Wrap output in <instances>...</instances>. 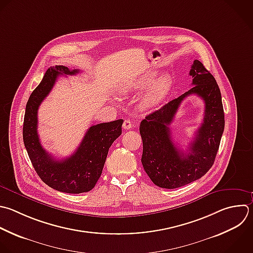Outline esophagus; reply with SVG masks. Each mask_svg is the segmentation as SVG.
<instances>
[{
  "instance_id": "34e87169",
  "label": "esophagus",
  "mask_w": 253,
  "mask_h": 253,
  "mask_svg": "<svg viewBox=\"0 0 253 253\" xmlns=\"http://www.w3.org/2000/svg\"><path fill=\"white\" fill-rule=\"evenodd\" d=\"M131 126H132V125H131V122L129 121V120H125L124 121V124H123V127H124V129H130L131 128Z\"/></svg>"
}]
</instances>
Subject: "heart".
I'll list each match as a JSON object with an SVG mask.
<instances>
[{"label":"heart","instance_id":"b5f03b06","mask_svg":"<svg viewBox=\"0 0 253 253\" xmlns=\"http://www.w3.org/2000/svg\"><path fill=\"white\" fill-rule=\"evenodd\" d=\"M156 78L155 72L145 73L135 79L123 83L119 88V93L127 95L132 92L140 91L147 88ZM173 88V80L170 75H163L158 78L147 93L142 97L139 107L142 111H149L160 105L170 94Z\"/></svg>","mask_w":253,"mask_h":253}]
</instances>
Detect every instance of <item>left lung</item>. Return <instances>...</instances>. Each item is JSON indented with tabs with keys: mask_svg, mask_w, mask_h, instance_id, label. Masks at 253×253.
<instances>
[{
	"mask_svg": "<svg viewBox=\"0 0 253 253\" xmlns=\"http://www.w3.org/2000/svg\"><path fill=\"white\" fill-rule=\"evenodd\" d=\"M190 75L193 87L140 123L142 166L151 181L160 188L175 189L203 177L212 166L224 128V114L219 88L202 62L195 60ZM199 95L205 103L204 120L189 152L175 145L169 126L181 101L190 94Z\"/></svg>",
	"mask_w": 253,
	"mask_h": 253,
	"instance_id": "obj_1",
	"label": "left lung"
}]
</instances>
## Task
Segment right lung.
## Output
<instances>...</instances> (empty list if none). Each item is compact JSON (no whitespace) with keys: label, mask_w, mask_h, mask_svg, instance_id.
<instances>
[{"label":"right lung","mask_w":253,"mask_h":253,"mask_svg":"<svg viewBox=\"0 0 253 253\" xmlns=\"http://www.w3.org/2000/svg\"><path fill=\"white\" fill-rule=\"evenodd\" d=\"M78 69L69 70L56 65L46 70L42 82L27 103L23 137L30 159L41 179L52 189L69 194L91 191L99 180L112 143L122 134L124 120L92 126L76 151L64 159H55L42 146L38 134V111L42 102L53 88L59 75H75Z\"/></svg>","instance_id":"obj_1"}]
</instances>
